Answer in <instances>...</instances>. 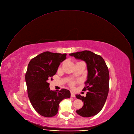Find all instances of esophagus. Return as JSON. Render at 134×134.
Here are the masks:
<instances>
[{"instance_id": "34e87169", "label": "esophagus", "mask_w": 134, "mask_h": 134, "mask_svg": "<svg viewBox=\"0 0 134 134\" xmlns=\"http://www.w3.org/2000/svg\"><path fill=\"white\" fill-rule=\"evenodd\" d=\"M75 95L73 93V92H71V97H75Z\"/></svg>"}]
</instances>
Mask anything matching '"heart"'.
Returning <instances> with one entry per match:
<instances>
[{
	"label": "heart",
	"instance_id": "heart-1",
	"mask_svg": "<svg viewBox=\"0 0 134 134\" xmlns=\"http://www.w3.org/2000/svg\"><path fill=\"white\" fill-rule=\"evenodd\" d=\"M74 84H75V82L74 81H70V82H69V85H70V86H74Z\"/></svg>",
	"mask_w": 134,
	"mask_h": 134
}]
</instances>
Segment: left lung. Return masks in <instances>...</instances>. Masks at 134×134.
Here are the masks:
<instances>
[{
    "label": "left lung",
    "instance_id": "1",
    "mask_svg": "<svg viewBox=\"0 0 134 134\" xmlns=\"http://www.w3.org/2000/svg\"><path fill=\"white\" fill-rule=\"evenodd\" d=\"M77 59L85 61L87 64L88 77L82 91L88 90L86 97L76 94L77 99L83 102L82 107L76 111L84 117L98 114L102 109L109 92V73L103 59L90 51L72 53L69 54Z\"/></svg>",
    "mask_w": 134,
    "mask_h": 134
}]
</instances>
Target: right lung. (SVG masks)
<instances>
[{
    "mask_svg": "<svg viewBox=\"0 0 134 134\" xmlns=\"http://www.w3.org/2000/svg\"><path fill=\"white\" fill-rule=\"evenodd\" d=\"M66 55L47 51L32 59L28 65L25 74L28 96L34 109L42 116H55L60 102L70 97V92L67 89L50 90L48 82V80H53Z\"/></svg>",
    "mask_w": 134,
    "mask_h": 134,
    "instance_id": "add662e5",
    "label": "right lung"
}]
</instances>
